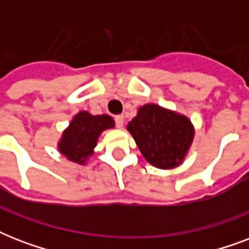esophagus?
I'll list each match as a JSON object with an SVG mask.
<instances>
[{
    "mask_svg": "<svg viewBox=\"0 0 249 249\" xmlns=\"http://www.w3.org/2000/svg\"><path fill=\"white\" fill-rule=\"evenodd\" d=\"M115 123H116L117 128H123V126H124V116H123V115H117V116H115Z\"/></svg>",
    "mask_w": 249,
    "mask_h": 249,
    "instance_id": "1",
    "label": "esophagus"
}]
</instances>
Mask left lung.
I'll list each match as a JSON object with an SVG mask.
<instances>
[{
  "label": "left lung",
  "mask_w": 249,
  "mask_h": 249,
  "mask_svg": "<svg viewBox=\"0 0 249 249\" xmlns=\"http://www.w3.org/2000/svg\"><path fill=\"white\" fill-rule=\"evenodd\" d=\"M126 128L144 159L160 169L179 165L195 134L187 117L154 103L140 107Z\"/></svg>",
  "instance_id": "obj_1"
}]
</instances>
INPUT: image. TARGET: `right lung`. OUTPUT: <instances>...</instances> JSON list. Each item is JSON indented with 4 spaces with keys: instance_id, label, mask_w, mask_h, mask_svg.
Instances as JSON below:
<instances>
[{
    "instance_id": "right-lung-1",
    "label": "right lung",
    "mask_w": 249,
    "mask_h": 249,
    "mask_svg": "<svg viewBox=\"0 0 249 249\" xmlns=\"http://www.w3.org/2000/svg\"><path fill=\"white\" fill-rule=\"evenodd\" d=\"M113 126L115 121L108 115H91L88 111H81L63 132L58 148L68 160L84 165L93 154L101 133Z\"/></svg>"
}]
</instances>
